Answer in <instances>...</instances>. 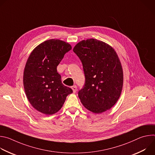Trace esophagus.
<instances>
[{
	"label": "esophagus",
	"mask_w": 155,
	"mask_h": 155,
	"mask_svg": "<svg viewBox=\"0 0 155 155\" xmlns=\"http://www.w3.org/2000/svg\"><path fill=\"white\" fill-rule=\"evenodd\" d=\"M72 90H73V92L75 93H76V91H77V86L76 85H74V86H72Z\"/></svg>",
	"instance_id": "esophagus-1"
}]
</instances>
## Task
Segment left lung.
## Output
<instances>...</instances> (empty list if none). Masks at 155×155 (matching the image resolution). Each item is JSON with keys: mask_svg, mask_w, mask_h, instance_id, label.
<instances>
[{"mask_svg": "<svg viewBox=\"0 0 155 155\" xmlns=\"http://www.w3.org/2000/svg\"><path fill=\"white\" fill-rule=\"evenodd\" d=\"M73 51L82 63L85 77L78 93L82 104L95 114L110 109L118 100L123 83L117 53L108 44L94 38L80 41Z\"/></svg>", "mask_w": 155, "mask_h": 155, "instance_id": "left-lung-1", "label": "left lung"}]
</instances>
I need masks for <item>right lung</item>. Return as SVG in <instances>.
I'll use <instances>...</instances> for the list:
<instances>
[{
    "label": "right lung",
    "instance_id": "add662e5",
    "mask_svg": "<svg viewBox=\"0 0 155 155\" xmlns=\"http://www.w3.org/2000/svg\"><path fill=\"white\" fill-rule=\"evenodd\" d=\"M72 49L70 44L51 39L40 44L31 53L25 68L23 84L26 96L38 112L53 115L61 108L66 97L73 93L64 86L57 66L65 54Z\"/></svg>",
    "mask_w": 155,
    "mask_h": 155
}]
</instances>
